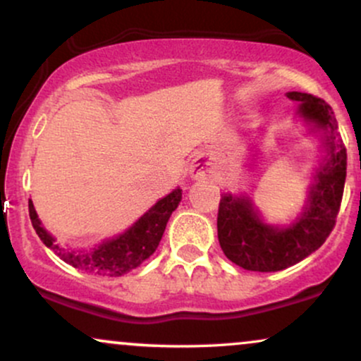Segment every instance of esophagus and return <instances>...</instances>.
<instances>
[{
    "mask_svg": "<svg viewBox=\"0 0 361 361\" xmlns=\"http://www.w3.org/2000/svg\"><path fill=\"white\" fill-rule=\"evenodd\" d=\"M209 173V168H207V163L202 157H197L193 159V163L190 164V175L192 178H204Z\"/></svg>",
    "mask_w": 361,
    "mask_h": 361,
    "instance_id": "esophagus-1",
    "label": "esophagus"
}]
</instances>
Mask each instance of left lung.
Segmentation results:
<instances>
[{
	"instance_id": "1",
	"label": "left lung",
	"mask_w": 361,
	"mask_h": 361,
	"mask_svg": "<svg viewBox=\"0 0 361 361\" xmlns=\"http://www.w3.org/2000/svg\"><path fill=\"white\" fill-rule=\"evenodd\" d=\"M290 100L302 102L299 111L309 122L324 128L327 157L317 183L310 190L302 217L287 229H275L259 221L244 197L224 193L219 204L217 234L224 255L250 271H280L307 258L324 244L336 226L346 180V147L338 135L334 111L322 98L290 91Z\"/></svg>"
}]
</instances>
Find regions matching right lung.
<instances>
[{
  "label": "right lung",
  "mask_w": 361,
  "mask_h": 361,
  "mask_svg": "<svg viewBox=\"0 0 361 361\" xmlns=\"http://www.w3.org/2000/svg\"><path fill=\"white\" fill-rule=\"evenodd\" d=\"M180 200L181 190L176 188L163 200L157 202L147 214H144L126 234L118 235L117 239H111V241H105L90 251H71L64 250L59 244H54L52 235H49L47 231L40 226L32 200L28 202V214H30L32 226L39 238L42 239V243L51 247L66 263L78 270L88 271L91 275L120 276L134 270L156 251L169 217L180 204Z\"/></svg>",
  "instance_id": "right-lung-1"
}]
</instances>
